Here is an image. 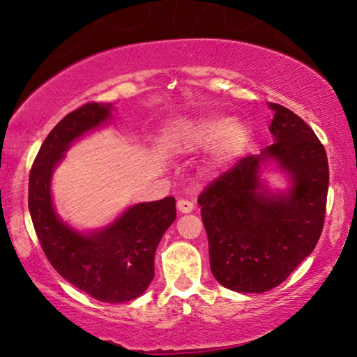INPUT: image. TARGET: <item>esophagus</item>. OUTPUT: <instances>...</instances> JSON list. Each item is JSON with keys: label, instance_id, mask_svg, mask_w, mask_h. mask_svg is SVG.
I'll return each mask as SVG.
<instances>
[{"label": "esophagus", "instance_id": "esophagus-1", "mask_svg": "<svg viewBox=\"0 0 357 357\" xmlns=\"http://www.w3.org/2000/svg\"><path fill=\"white\" fill-rule=\"evenodd\" d=\"M193 208L195 206H193V203L190 200H184V198H179L178 200V209L181 211V213H184V214L192 213Z\"/></svg>", "mask_w": 357, "mask_h": 357}]
</instances>
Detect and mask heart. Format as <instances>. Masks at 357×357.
Wrapping results in <instances>:
<instances>
[{"instance_id":"1","label":"heart","mask_w":357,"mask_h":357,"mask_svg":"<svg viewBox=\"0 0 357 357\" xmlns=\"http://www.w3.org/2000/svg\"><path fill=\"white\" fill-rule=\"evenodd\" d=\"M165 140L178 149H206L214 146V160L227 165L244 153L250 140L245 124L231 118L206 116L170 126Z\"/></svg>"}]
</instances>
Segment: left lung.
Segmentation results:
<instances>
[{
  "label": "left lung",
  "instance_id": "1",
  "mask_svg": "<svg viewBox=\"0 0 357 357\" xmlns=\"http://www.w3.org/2000/svg\"><path fill=\"white\" fill-rule=\"evenodd\" d=\"M269 107L274 143L239 159L198 197L211 271L239 293H264L287 280L315 249L324 225L329 165L323 143L287 107ZM269 156L292 174L287 196H269L259 181V164Z\"/></svg>",
  "mask_w": 357,
  "mask_h": 357
}]
</instances>
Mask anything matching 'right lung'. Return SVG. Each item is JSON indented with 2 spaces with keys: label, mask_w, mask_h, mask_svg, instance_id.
<instances>
[{
  "label": "right lung",
  "mask_w": 357,
  "mask_h": 357,
  "mask_svg": "<svg viewBox=\"0 0 357 357\" xmlns=\"http://www.w3.org/2000/svg\"><path fill=\"white\" fill-rule=\"evenodd\" d=\"M112 116V104L88 102L70 112L42 143L29 172L28 208L42 250L56 273L102 302H128L154 279V255L176 219V200L138 203L112 225L83 234L66 225L53 209L52 173L70 143Z\"/></svg>",
  "instance_id": "1"
}]
</instances>
